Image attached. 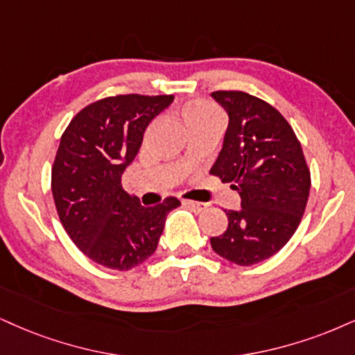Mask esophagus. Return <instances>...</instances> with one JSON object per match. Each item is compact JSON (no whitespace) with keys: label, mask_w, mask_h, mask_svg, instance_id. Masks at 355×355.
<instances>
[{"label":"esophagus","mask_w":355,"mask_h":355,"mask_svg":"<svg viewBox=\"0 0 355 355\" xmlns=\"http://www.w3.org/2000/svg\"><path fill=\"white\" fill-rule=\"evenodd\" d=\"M182 205L189 209V211L196 212V214H200V212L204 211L205 207H207V205H205V204H202V202H196V200H182Z\"/></svg>","instance_id":"34e87169"}]
</instances>
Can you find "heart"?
I'll use <instances>...</instances> for the list:
<instances>
[{
  "mask_svg": "<svg viewBox=\"0 0 355 355\" xmlns=\"http://www.w3.org/2000/svg\"><path fill=\"white\" fill-rule=\"evenodd\" d=\"M182 118H184L186 126L199 123V121L211 120V118H218L216 107L204 100H196V102L187 103L182 110Z\"/></svg>",
  "mask_w": 355,
  "mask_h": 355,
  "instance_id": "1",
  "label": "heart"
}]
</instances>
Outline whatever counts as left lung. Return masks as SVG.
Instances as JSON below:
<instances>
[{"label": "left lung", "mask_w": 355, "mask_h": 355, "mask_svg": "<svg viewBox=\"0 0 355 355\" xmlns=\"http://www.w3.org/2000/svg\"><path fill=\"white\" fill-rule=\"evenodd\" d=\"M229 115L211 174L232 182L242 204L225 211L229 227L211 239L230 263L250 266L282 250L298 229L311 187L301 144L282 113L245 92H214Z\"/></svg>", "instance_id": "8db88e82"}]
</instances>
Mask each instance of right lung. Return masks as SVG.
Segmentation results:
<instances>
[{
    "instance_id": "add662e5",
    "label": "right lung",
    "mask_w": 355,
    "mask_h": 355,
    "mask_svg": "<svg viewBox=\"0 0 355 355\" xmlns=\"http://www.w3.org/2000/svg\"><path fill=\"white\" fill-rule=\"evenodd\" d=\"M173 95H116L78 112L60 138L52 166V196L65 232L105 268L126 271L155 253L176 198L143 207L121 186L144 130Z\"/></svg>"
}]
</instances>
